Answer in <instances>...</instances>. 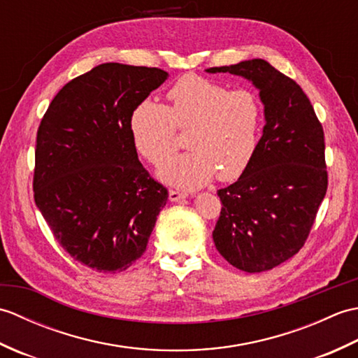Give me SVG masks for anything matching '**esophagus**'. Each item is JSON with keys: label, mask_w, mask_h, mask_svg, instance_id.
<instances>
[{"label": "esophagus", "mask_w": 358, "mask_h": 358, "mask_svg": "<svg viewBox=\"0 0 358 358\" xmlns=\"http://www.w3.org/2000/svg\"><path fill=\"white\" fill-rule=\"evenodd\" d=\"M186 196H187V194H185V192L173 191V189H171V191H169V200L171 201H180V200L186 199Z\"/></svg>", "instance_id": "34e87169"}]
</instances>
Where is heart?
Listing matches in <instances>:
<instances>
[{
    "label": "heart",
    "instance_id": "b5f03b06",
    "mask_svg": "<svg viewBox=\"0 0 358 358\" xmlns=\"http://www.w3.org/2000/svg\"><path fill=\"white\" fill-rule=\"evenodd\" d=\"M169 106L146 100L134 109L129 129L138 154L162 164L178 147L176 127L189 129L193 150L168 160L158 171L164 183L199 189L237 180L248 169L260 141L263 106L248 89L229 90L220 83L187 73L167 90Z\"/></svg>",
    "mask_w": 358,
    "mask_h": 358
}]
</instances>
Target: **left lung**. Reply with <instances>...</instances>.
<instances>
[{
  "label": "left lung",
  "mask_w": 358,
  "mask_h": 358,
  "mask_svg": "<svg viewBox=\"0 0 358 358\" xmlns=\"http://www.w3.org/2000/svg\"><path fill=\"white\" fill-rule=\"evenodd\" d=\"M206 72L238 75L260 90L263 135L248 169L217 192L223 208L212 237L237 269L269 271L303 248L326 195L323 127L303 89L264 59Z\"/></svg>",
  "instance_id": "8db88e82"
}]
</instances>
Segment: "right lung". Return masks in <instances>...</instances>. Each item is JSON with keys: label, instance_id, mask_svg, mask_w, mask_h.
I'll use <instances>...</instances> for the list:
<instances>
[{"label": "right lung", "instance_id": "add662e5", "mask_svg": "<svg viewBox=\"0 0 358 358\" xmlns=\"http://www.w3.org/2000/svg\"><path fill=\"white\" fill-rule=\"evenodd\" d=\"M167 80L157 67L104 63L59 90L36 132L34 196L73 260L123 272L146 250L167 189L138 159L129 121Z\"/></svg>", "mask_w": 358, "mask_h": 358}]
</instances>
